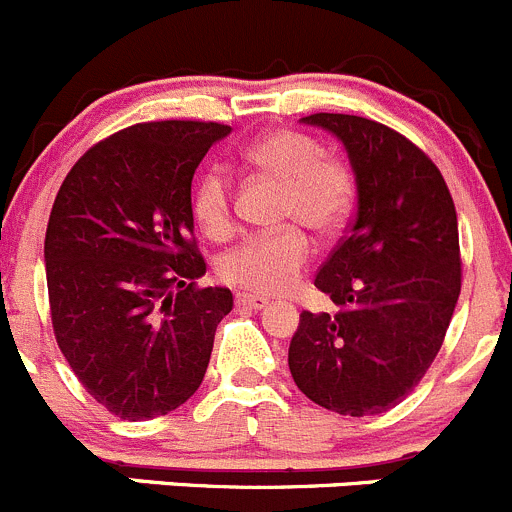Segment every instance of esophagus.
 <instances>
[{"mask_svg": "<svg viewBox=\"0 0 512 512\" xmlns=\"http://www.w3.org/2000/svg\"><path fill=\"white\" fill-rule=\"evenodd\" d=\"M236 304H238V307H248V309H264L266 304H269V299L259 297V294L238 292L236 294Z\"/></svg>", "mask_w": 512, "mask_h": 512, "instance_id": "1", "label": "esophagus"}]
</instances>
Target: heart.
Here are the masks:
<instances>
[{
  "mask_svg": "<svg viewBox=\"0 0 512 512\" xmlns=\"http://www.w3.org/2000/svg\"><path fill=\"white\" fill-rule=\"evenodd\" d=\"M256 170L284 182V215L314 231H335L353 205V177L337 159H325L314 139L299 131H274L246 149ZM192 215L208 236L231 231V182L220 167L200 172L192 187ZM312 256V243L297 225L274 233H256L220 259V276L259 294H281L294 287Z\"/></svg>",
  "mask_w": 512,
  "mask_h": 512,
  "instance_id": "1",
  "label": "heart"
}]
</instances>
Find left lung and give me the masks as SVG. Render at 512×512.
<instances>
[{
	"mask_svg": "<svg viewBox=\"0 0 512 512\" xmlns=\"http://www.w3.org/2000/svg\"><path fill=\"white\" fill-rule=\"evenodd\" d=\"M345 147L358 208L314 287L340 312H302L289 370L309 401L373 416L437 358L462 287L457 210L437 164L398 131L350 114L299 119Z\"/></svg>",
	"mask_w": 512,
	"mask_h": 512,
	"instance_id": "left-lung-1",
	"label": "left lung"
}]
</instances>
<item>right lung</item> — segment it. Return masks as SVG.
I'll use <instances>...</instances> for the list:
<instances>
[{
	"label": "right lung",
	"mask_w": 512,
	"mask_h": 512,
	"mask_svg": "<svg viewBox=\"0 0 512 512\" xmlns=\"http://www.w3.org/2000/svg\"><path fill=\"white\" fill-rule=\"evenodd\" d=\"M231 126L149 121L88 149L63 180L45 233L55 340L111 414L147 421L198 391L225 287L198 289L192 175Z\"/></svg>",
	"instance_id": "obj_1"
}]
</instances>
